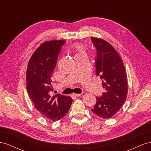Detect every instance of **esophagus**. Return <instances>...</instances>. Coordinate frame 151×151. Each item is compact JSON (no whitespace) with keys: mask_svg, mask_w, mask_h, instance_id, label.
<instances>
[{"mask_svg":"<svg viewBox=\"0 0 151 151\" xmlns=\"http://www.w3.org/2000/svg\"><path fill=\"white\" fill-rule=\"evenodd\" d=\"M82 95V94H72V96H75V97H79Z\"/></svg>","mask_w":151,"mask_h":151,"instance_id":"1","label":"esophagus"}]
</instances>
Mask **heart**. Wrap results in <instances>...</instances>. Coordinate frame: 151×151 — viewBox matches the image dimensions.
<instances>
[{"instance_id": "obj_1", "label": "heart", "mask_w": 151, "mask_h": 151, "mask_svg": "<svg viewBox=\"0 0 151 151\" xmlns=\"http://www.w3.org/2000/svg\"><path fill=\"white\" fill-rule=\"evenodd\" d=\"M76 49H77V54H76V55H77L81 54V53H84V50H83V48H82L81 47H79V46L76 47Z\"/></svg>"}]
</instances>
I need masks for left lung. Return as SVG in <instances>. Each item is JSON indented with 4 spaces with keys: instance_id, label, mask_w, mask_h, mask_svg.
Segmentation results:
<instances>
[{
    "instance_id": "1",
    "label": "left lung",
    "mask_w": 151,
    "mask_h": 151,
    "mask_svg": "<svg viewBox=\"0 0 151 151\" xmlns=\"http://www.w3.org/2000/svg\"><path fill=\"white\" fill-rule=\"evenodd\" d=\"M97 50L96 74L103 81L105 93L96 97L91 111L98 116L108 119L120 110L127 96L128 81L122 58L111 45L101 38H91Z\"/></svg>"
}]
</instances>
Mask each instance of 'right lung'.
<instances>
[{
  "label": "right lung",
  "mask_w": 151,
  "mask_h": 151,
  "mask_svg": "<svg viewBox=\"0 0 151 151\" xmlns=\"http://www.w3.org/2000/svg\"><path fill=\"white\" fill-rule=\"evenodd\" d=\"M65 40H51L42 43L30 58L26 71V88L35 108L45 118L53 121L64 116L72 99L60 94L51 96V76L58 53Z\"/></svg>",
  "instance_id": "right-lung-1"
}]
</instances>
